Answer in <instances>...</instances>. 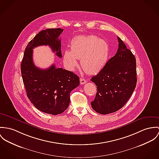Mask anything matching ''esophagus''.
<instances>
[{"mask_svg": "<svg viewBox=\"0 0 159 159\" xmlns=\"http://www.w3.org/2000/svg\"><path fill=\"white\" fill-rule=\"evenodd\" d=\"M80 84H84L85 83H87L86 80L85 79H84V78H81L80 79Z\"/></svg>", "mask_w": 159, "mask_h": 159, "instance_id": "esophagus-1", "label": "esophagus"}]
</instances>
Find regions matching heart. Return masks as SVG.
<instances>
[{
  "instance_id": "heart-1",
  "label": "heart",
  "mask_w": 159,
  "mask_h": 159,
  "mask_svg": "<svg viewBox=\"0 0 159 159\" xmlns=\"http://www.w3.org/2000/svg\"><path fill=\"white\" fill-rule=\"evenodd\" d=\"M109 54L108 45L96 36H79L71 42V51L64 53V63L70 70L78 66L80 59L83 69L89 74L100 71L105 66Z\"/></svg>"
}]
</instances>
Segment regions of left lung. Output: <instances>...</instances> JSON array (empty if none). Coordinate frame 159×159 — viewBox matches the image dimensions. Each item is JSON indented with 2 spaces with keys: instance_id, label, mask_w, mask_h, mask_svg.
<instances>
[{
  "instance_id": "1",
  "label": "left lung",
  "mask_w": 159,
  "mask_h": 159,
  "mask_svg": "<svg viewBox=\"0 0 159 159\" xmlns=\"http://www.w3.org/2000/svg\"><path fill=\"white\" fill-rule=\"evenodd\" d=\"M118 41V48L115 56L90 80L97 86L92 107L101 114L113 113L123 107L137 84L135 58L119 37Z\"/></svg>"
}]
</instances>
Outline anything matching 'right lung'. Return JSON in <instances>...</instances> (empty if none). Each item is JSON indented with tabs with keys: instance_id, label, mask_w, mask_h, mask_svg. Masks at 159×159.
I'll return each mask as SVG.
<instances>
[{
	"instance_id": "1",
	"label": "right lung",
	"mask_w": 159,
	"mask_h": 159,
	"mask_svg": "<svg viewBox=\"0 0 159 159\" xmlns=\"http://www.w3.org/2000/svg\"><path fill=\"white\" fill-rule=\"evenodd\" d=\"M63 29L42 30L29 42L25 48L20 69L23 83L30 101L40 111L52 115L64 112L70 103V93L80 84V78L74 73L55 64L41 69L34 64L33 49L48 45L59 58L62 57L59 36Z\"/></svg>"
}]
</instances>
